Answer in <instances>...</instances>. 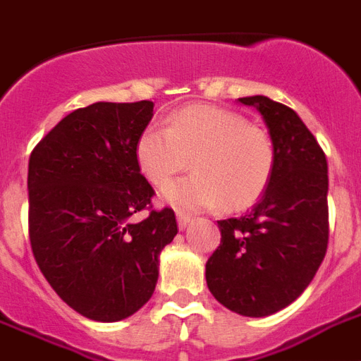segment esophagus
<instances>
[{
    "label": "esophagus",
    "mask_w": 361,
    "mask_h": 361,
    "mask_svg": "<svg viewBox=\"0 0 361 361\" xmlns=\"http://www.w3.org/2000/svg\"><path fill=\"white\" fill-rule=\"evenodd\" d=\"M190 223H192V216H188V214H183V212L177 214V225L180 231H184Z\"/></svg>",
    "instance_id": "obj_1"
}]
</instances>
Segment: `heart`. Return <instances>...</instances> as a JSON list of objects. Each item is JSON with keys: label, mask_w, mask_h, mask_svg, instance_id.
Masks as SVG:
<instances>
[{"label": "heart", "mask_w": 361, "mask_h": 361, "mask_svg": "<svg viewBox=\"0 0 361 361\" xmlns=\"http://www.w3.org/2000/svg\"><path fill=\"white\" fill-rule=\"evenodd\" d=\"M193 173L162 192L183 212L243 210L260 199L275 169L269 134L243 116L212 105H190L169 118V127L147 125L136 140V162L149 183L162 188L188 166Z\"/></svg>", "instance_id": "heart-1"}]
</instances>
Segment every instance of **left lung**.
Masks as SVG:
<instances>
[{"label":"left lung","mask_w":361,"mask_h":361,"mask_svg":"<svg viewBox=\"0 0 361 361\" xmlns=\"http://www.w3.org/2000/svg\"><path fill=\"white\" fill-rule=\"evenodd\" d=\"M238 101L262 114L275 169L251 212L217 221L221 243L207 262V284L231 312L266 317L308 288L326 255L329 164L290 106L266 95Z\"/></svg>","instance_id":"left-lung-1"}]
</instances>
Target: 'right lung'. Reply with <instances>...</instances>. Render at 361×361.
I'll use <instances>...</instances> for the list:
<instances>
[{
  "label": "right lung",
  "instance_id": "obj_1",
  "mask_svg": "<svg viewBox=\"0 0 361 361\" xmlns=\"http://www.w3.org/2000/svg\"><path fill=\"white\" fill-rule=\"evenodd\" d=\"M153 106L99 101L73 110L29 159L35 260L70 308L101 323L125 319L151 299L160 252L177 236L171 208L133 219L154 193L136 162Z\"/></svg>",
  "mask_w": 361,
  "mask_h": 361
}]
</instances>
